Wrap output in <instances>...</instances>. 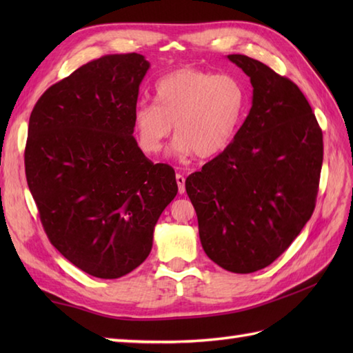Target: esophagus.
<instances>
[{
  "mask_svg": "<svg viewBox=\"0 0 353 353\" xmlns=\"http://www.w3.org/2000/svg\"><path fill=\"white\" fill-rule=\"evenodd\" d=\"M176 182L179 186V194H183L185 192V177H183V174H181V172H177L176 174Z\"/></svg>",
  "mask_w": 353,
  "mask_h": 353,
  "instance_id": "esophagus-1",
  "label": "esophagus"
}]
</instances>
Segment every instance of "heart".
I'll return each instance as SVG.
<instances>
[{"instance_id": "heart-1", "label": "heart", "mask_w": 353, "mask_h": 353, "mask_svg": "<svg viewBox=\"0 0 353 353\" xmlns=\"http://www.w3.org/2000/svg\"><path fill=\"white\" fill-rule=\"evenodd\" d=\"M154 104L141 101L133 109L132 125L144 154L161 152L174 124L171 153L201 159L228 148L243 123L247 91L230 74L192 68L176 70L156 81Z\"/></svg>"}]
</instances>
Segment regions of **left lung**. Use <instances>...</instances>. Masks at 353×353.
Listing matches in <instances>:
<instances>
[{
  "instance_id": "obj_1",
  "label": "left lung",
  "mask_w": 353,
  "mask_h": 353,
  "mask_svg": "<svg viewBox=\"0 0 353 353\" xmlns=\"http://www.w3.org/2000/svg\"><path fill=\"white\" fill-rule=\"evenodd\" d=\"M250 77L252 108L234 141L186 179L205 253L232 273H253L288 249L311 219L323 134L291 80L229 54Z\"/></svg>"
}]
</instances>
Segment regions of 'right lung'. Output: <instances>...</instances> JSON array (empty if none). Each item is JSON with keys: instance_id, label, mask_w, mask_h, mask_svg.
Segmentation results:
<instances>
[{"instance_id": "obj_1", "label": "right lung", "mask_w": 353, "mask_h": 353, "mask_svg": "<svg viewBox=\"0 0 353 353\" xmlns=\"http://www.w3.org/2000/svg\"><path fill=\"white\" fill-rule=\"evenodd\" d=\"M148 68L137 52L103 56L48 88L30 115L26 176L42 226L71 264L100 279L147 259L177 194L174 170L148 161L133 138Z\"/></svg>"}]
</instances>
